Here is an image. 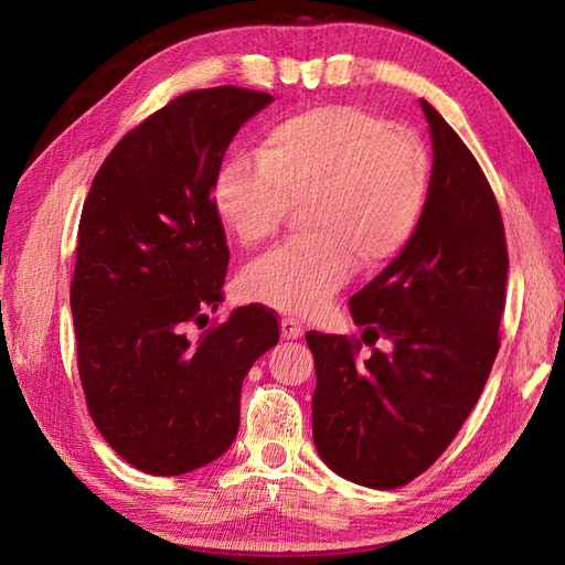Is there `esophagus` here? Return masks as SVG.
Listing matches in <instances>:
<instances>
[{
  "instance_id": "1",
  "label": "esophagus",
  "mask_w": 565,
  "mask_h": 565,
  "mask_svg": "<svg viewBox=\"0 0 565 565\" xmlns=\"http://www.w3.org/2000/svg\"><path fill=\"white\" fill-rule=\"evenodd\" d=\"M280 332H282L285 339H301L306 330H303V324H301L297 318L285 316V318L280 320Z\"/></svg>"
}]
</instances>
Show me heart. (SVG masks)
Listing matches in <instances>:
<instances>
[{
  "instance_id": "obj_1",
  "label": "heart",
  "mask_w": 565,
  "mask_h": 565,
  "mask_svg": "<svg viewBox=\"0 0 565 565\" xmlns=\"http://www.w3.org/2000/svg\"><path fill=\"white\" fill-rule=\"evenodd\" d=\"M431 181L429 148L415 131L355 106H318L268 125L256 160L218 169L212 207L224 228L256 247L299 202L295 237L243 270L247 301L313 316L353 273L393 259L413 237Z\"/></svg>"
}]
</instances>
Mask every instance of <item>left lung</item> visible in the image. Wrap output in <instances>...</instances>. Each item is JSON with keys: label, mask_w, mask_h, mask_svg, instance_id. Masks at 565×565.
<instances>
[{"label": "left lung", "mask_w": 565, "mask_h": 565, "mask_svg": "<svg viewBox=\"0 0 565 565\" xmlns=\"http://www.w3.org/2000/svg\"><path fill=\"white\" fill-rule=\"evenodd\" d=\"M434 169L403 252L349 306L379 350L356 363L355 334L309 332L313 440L324 465L377 490L401 488L448 450L500 351L507 237L492 188L467 143L422 100Z\"/></svg>", "instance_id": "8db88e82"}]
</instances>
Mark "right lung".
Segmentation results:
<instances>
[{"instance_id": "1", "label": "right lung", "mask_w": 565, "mask_h": 565, "mask_svg": "<svg viewBox=\"0 0 565 565\" xmlns=\"http://www.w3.org/2000/svg\"><path fill=\"white\" fill-rule=\"evenodd\" d=\"M270 100L243 87L172 98L117 141L84 200L71 282L79 382L100 436L146 473L224 455L245 374L278 344V313L262 303L186 334L224 301L214 179L235 131Z\"/></svg>"}]
</instances>
